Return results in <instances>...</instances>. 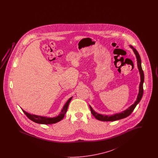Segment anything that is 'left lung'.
<instances>
[{
    "mask_svg": "<svg viewBox=\"0 0 158 158\" xmlns=\"http://www.w3.org/2000/svg\"><path fill=\"white\" fill-rule=\"evenodd\" d=\"M131 48H133L134 52L135 53V56L137 58V66L139 68V72H140V77H141V82L140 83V86H139V92L137 96V100L135 101V102L134 104L131 105V106H130L127 110H126V111L122 112V113H119V114H116L111 116H108V115H101L98 113L95 112L93 109L92 108V107L89 105L90 107V111L92 114V115L95 117L96 119H97L98 120L102 121H116L120 120L126 117H127L128 116H129L131 113L133 111V110H135V108L136 106V105L138 104V103L140 101L141 99L143 97V84L144 82V73H143V70L142 68V65H141V59L140 57L139 56V54L137 52V51L135 50V48H133L132 46H130Z\"/></svg>",
    "mask_w": 158,
    "mask_h": 158,
    "instance_id": "8db88e82",
    "label": "left lung"
}]
</instances>
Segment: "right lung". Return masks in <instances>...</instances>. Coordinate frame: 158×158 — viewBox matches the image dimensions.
Masks as SVG:
<instances>
[{
    "mask_svg": "<svg viewBox=\"0 0 158 158\" xmlns=\"http://www.w3.org/2000/svg\"><path fill=\"white\" fill-rule=\"evenodd\" d=\"M72 97L69 98V99L67 101V102L66 103V104L64 106V107L63 108L61 113L60 114L56 117H53V118H47V117H41V116H38L35 115H31L30 114L25 112L24 110H23V111L24 114L27 115V117L30 119L31 120L38 123V124H54L56 123L60 120H61L64 117V115L66 114V113L67 112L68 110V106L69 104L71 101Z\"/></svg>",
    "mask_w": 158,
    "mask_h": 158,
    "instance_id": "right-lung-1",
    "label": "right lung"
}]
</instances>
